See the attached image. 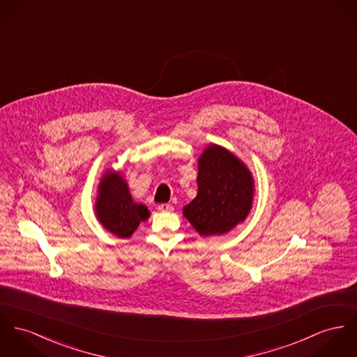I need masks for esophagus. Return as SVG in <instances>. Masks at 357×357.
<instances>
[{
  "instance_id": "34e87169",
  "label": "esophagus",
  "mask_w": 357,
  "mask_h": 357,
  "mask_svg": "<svg viewBox=\"0 0 357 357\" xmlns=\"http://www.w3.org/2000/svg\"><path fill=\"white\" fill-rule=\"evenodd\" d=\"M158 211H160V212H172V211H174V206L169 205V204H160V205L158 206Z\"/></svg>"
}]
</instances>
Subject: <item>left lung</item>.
<instances>
[{"label": "left lung", "instance_id": "1", "mask_svg": "<svg viewBox=\"0 0 357 357\" xmlns=\"http://www.w3.org/2000/svg\"><path fill=\"white\" fill-rule=\"evenodd\" d=\"M198 192L183 216L204 238L228 234L246 220L254 201L251 171L235 153L211 144L198 159Z\"/></svg>", "mask_w": 357, "mask_h": 357}]
</instances>
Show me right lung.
Here are the masks:
<instances>
[{
  "instance_id": "1",
  "label": "right lung",
  "mask_w": 357,
  "mask_h": 357,
  "mask_svg": "<svg viewBox=\"0 0 357 357\" xmlns=\"http://www.w3.org/2000/svg\"><path fill=\"white\" fill-rule=\"evenodd\" d=\"M95 213L109 232L122 239L130 238L151 216L145 205L135 202L123 174L112 168L105 171L98 185Z\"/></svg>"
}]
</instances>
